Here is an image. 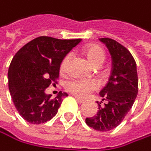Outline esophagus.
<instances>
[{
  "instance_id": "obj_1",
  "label": "esophagus",
  "mask_w": 151,
  "mask_h": 151,
  "mask_svg": "<svg viewBox=\"0 0 151 151\" xmlns=\"http://www.w3.org/2000/svg\"><path fill=\"white\" fill-rule=\"evenodd\" d=\"M75 98H76V100H77V101H78V103H80V104H82V103H84V102H85V100H84V99L80 98L79 96H75Z\"/></svg>"
}]
</instances>
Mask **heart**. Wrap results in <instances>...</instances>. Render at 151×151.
<instances>
[{"label":"heart","mask_w":151,"mask_h":151,"mask_svg":"<svg viewBox=\"0 0 151 151\" xmlns=\"http://www.w3.org/2000/svg\"><path fill=\"white\" fill-rule=\"evenodd\" d=\"M85 53L95 66H100L105 60V53L104 49L97 45H90L86 47ZM71 54H68L63 60L61 63V69L63 70L66 68L67 63L70 59ZM98 88V83L94 80L86 79H72L66 82L65 88L70 93L76 95L78 96H85L91 91L96 90Z\"/></svg>","instance_id":"obj_1"}]
</instances>
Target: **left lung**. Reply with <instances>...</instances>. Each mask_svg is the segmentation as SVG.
Segmentation results:
<instances>
[{
  "label": "left lung",
  "instance_id": "1",
  "mask_svg": "<svg viewBox=\"0 0 151 151\" xmlns=\"http://www.w3.org/2000/svg\"><path fill=\"white\" fill-rule=\"evenodd\" d=\"M100 40L111 53L112 70L107 85L99 93L102 102L96 115L87 118L86 123L97 131L107 132L117 127L131 110L138 93V76L136 63L124 46L109 38ZM103 101L106 104L101 107Z\"/></svg>",
  "mask_w": 151,
  "mask_h": 151
}]
</instances>
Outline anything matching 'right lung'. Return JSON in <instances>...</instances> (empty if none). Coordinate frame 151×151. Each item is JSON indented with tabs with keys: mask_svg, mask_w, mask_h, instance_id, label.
<instances>
[{
	"mask_svg": "<svg viewBox=\"0 0 151 151\" xmlns=\"http://www.w3.org/2000/svg\"><path fill=\"white\" fill-rule=\"evenodd\" d=\"M38 37L14 55L8 71L9 89L21 117L31 124H41L53 119L68 94L59 92L55 97L45 93L59 76L60 65L66 55L80 42Z\"/></svg>",
	"mask_w": 151,
	"mask_h": 151,
	"instance_id": "right-lung-1",
	"label": "right lung"
}]
</instances>
